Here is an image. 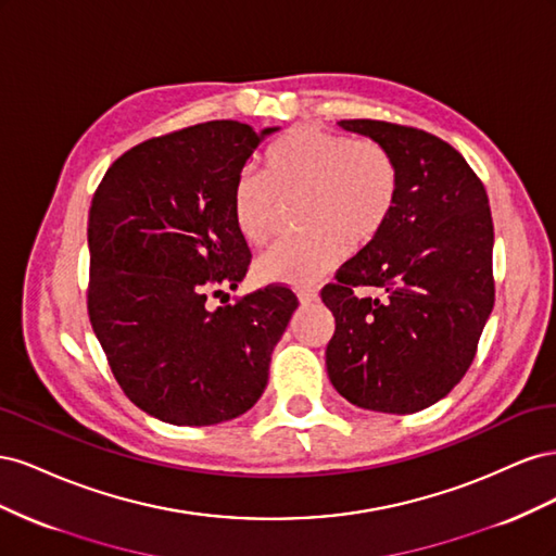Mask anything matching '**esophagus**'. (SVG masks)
Segmentation results:
<instances>
[{
  "label": "esophagus",
  "mask_w": 556,
  "mask_h": 556,
  "mask_svg": "<svg viewBox=\"0 0 556 556\" xmlns=\"http://www.w3.org/2000/svg\"><path fill=\"white\" fill-rule=\"evenodd\" d=\"M296 296L301 301V306H311V304H315V301H317V292L315 290H299Z\"/></svg>",
  "instance_id": "34e87169"
}]
</instances>
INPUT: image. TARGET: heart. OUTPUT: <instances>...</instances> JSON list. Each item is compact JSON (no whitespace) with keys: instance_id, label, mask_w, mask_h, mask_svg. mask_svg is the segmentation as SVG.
I'll return each instance as SVG.
<instances>
[{"instance_id":"obj_1","label":"heart","mask_w":556,"mask_h":556,"mask_svg":"<svg viewBox=\"0 0 556 556\" xmlns=\"http://www.w3.org/2000/svg\"><path fill=\"white\" fill-rule=\"evenodd\" d=\"M264 176L243 172L231 188V215L250 245H266L285 208H296L304 237L264 255L255 278L306 288L345 257L364 250L390 225L399 204V166L387 150L366 139L323 127H294L266 150Z\"/></svg>"}]
</instances>
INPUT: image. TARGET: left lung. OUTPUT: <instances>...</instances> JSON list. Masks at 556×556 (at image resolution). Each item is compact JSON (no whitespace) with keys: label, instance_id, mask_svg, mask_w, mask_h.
Listing matches in <instances>:
<instances>
[{"label":"left lung","instance_id":"obj_1","mask_svg":"<svg viewBox=\"0 0 556 556\" xmlns=\"http://www.w3.org/2000/svg\"><path fill=\"white\" fill-rule=\"evenodd\" d=\"M399 166V204L382 237L345 262L323 290L336 331L327 374L366 410L408 415L450 394L476 357L494 308V225L484 185L429 131L341 121ZM380 287L387 298H357Z\"/></svg>","mask_w":556,"mask_h":556}]
</instances>
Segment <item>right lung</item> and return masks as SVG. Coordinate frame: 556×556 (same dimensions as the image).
<instances>
[{"label":"right lung","mask_w":556,"mask_h":556,"mask_svg":"<svg viewBox=\"0 0 556 556\" xmlns=\"http://www.w3.org/2000/svg\"><path fill=\"white\" fill-rule=\"evenodd\" d=\"M274 131L211 121L148 139L92 197L90 323L127 399L162 422L208 427L255 406L299 306L292 290L268 285L208 308L211 294L245 278L231 188Z\"/></svg>","instance_id":"right-lung-1"}]
</instances>
